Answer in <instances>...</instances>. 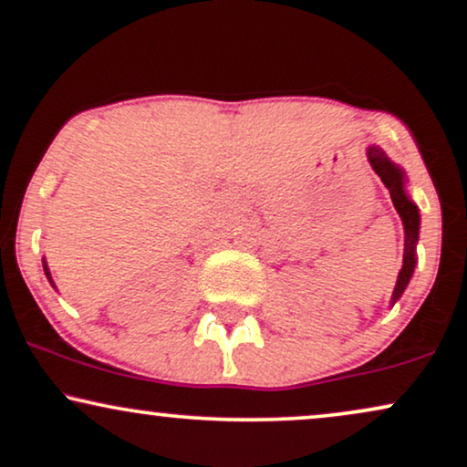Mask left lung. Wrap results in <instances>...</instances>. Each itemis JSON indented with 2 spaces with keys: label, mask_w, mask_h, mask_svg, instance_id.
<instances>
[{
  "label": "left lung",
  "mask_w": 467,
  "mask_h": 467,
  "mask_svg": "<svg viewBox=\"0 0 467 467\" xmlns=\"http://www.w3.org/2000/svg\"><path fill=\"white\" fill-rule=\"evenodd\" d=\"M368 161L372 165V170L379 173V178L383 180V184L389 189L391 202H394L398 215L402 219L404 226V254H402V269L398 272V280L394 294H391V306L400 300V296L407 289L409 280L413 276L415 263H418V254H415V248H418L420 239V209L418 204L409 198L407 193V173L400 165L391 162L389 156L385 154L379 145H369L368 148Z\"/></svg>",
  "instance_id": "obj_1"
}]
</instances>
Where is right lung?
<instances>
[{
  "mask_svg": "<svg viewBox=\"0 0 467 467\" xmlns=\"http://www.w3.org/2000/svg\"><path fill=\"white\" fill-rule=\"evenodd\" d=\"M43 269H45V276H47V280H49V285H52V287L56 289V285H54V280H52V274H49V267H47V261H45L43 258Z\"/></svg>",
  "mask_w": 467,
  "mask_h": 467,
  "instance_id": "add662e5",
  "label": "right lung"
}]
</instances>
